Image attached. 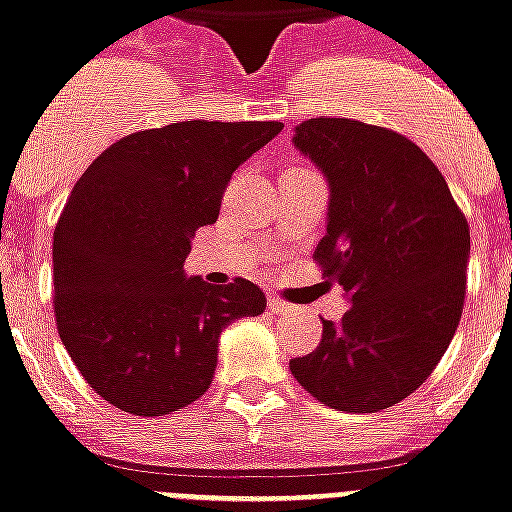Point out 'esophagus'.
<instances>
[{"instance_id": "esophagus-1", "label": "esophagus", "mask_w": 512, "mask_h": 512, "mask_svg": "<svg viewBox=\"0 0 512 512\" xmlns=\"http://www.w3.org/2000/svg\"><path fill=\"white\" fill-rule=\"evenodd\" d=\"M268 305H270V310H273V313H278V315L294 313V307L289 305V302H284V299H281V297H270Z\"/></svg>"}]
</instances>
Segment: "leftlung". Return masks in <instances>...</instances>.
Returning <instances> with one entry per match:
<instances>
[{
  "label": "left lung",
  "mask_w": 512,
  "mask_h": 512,
  "mask_svg": "<svg viewBox=\"0 0 512 512\" xmlns=\"http://www.w3.org/2000/svg\"><path fill=\"white\" fill-rule=\"evenodd\" d=\"M294 147L331 189L313 260L352 305L289 368L323 405L378 413L410 397L450 347L471 228L429 155L392 128L321 115L299 123Z\"/></svg>",
  "instance_id": "8db88e82"
}]
</instances>
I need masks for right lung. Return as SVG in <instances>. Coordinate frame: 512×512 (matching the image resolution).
Returning a JSON list of instances; mask_svg holds the SVG:
<instances>
[{
    "mask_svg": "<svg viewBox=\"0 0 512 512\" xmlns=\"http://www.w3.org/2000/svg\"><path fill=\"white\" fill-rule=\"evenodd\" d=\"M278 120H184L107 147L76 181L54 228V321L94 392L134 415H168L210 389L218 336L260 315L247 278L184 276L197 228L218 220L234 170Z\"/></svg>",
    "mask_w": 512,
    "mask_h": 512,
    "instance_id": "add662e5",
    "label": "right lung"
}]
</instances>
